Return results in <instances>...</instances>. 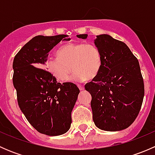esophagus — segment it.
Segmentation results:
<instances>
[{
	"mask_svg": "<svg viewBox=\"0 0 155 155\" xmlns=\"http://www.w3.org/2000/svg\"><path fill=\"white\" fill-rule=\"evenodd\" d=\"M78 87H79L80 91L84 90V88H85V87H84L83 85H78Z\"/></svg>",
	"mask_w": 155,
	"mask_h": 155,
	"instance_id": "esophagus-1",
	"label": "esophagus"
}]
</instances>
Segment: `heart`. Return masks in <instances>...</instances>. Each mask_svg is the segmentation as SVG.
<instances>
[{"label": "heart", "instance_id": "b5f03b06", "mask_svg": "<svg viewBox=\"0 0 155 155\" xmlns=\"http://www.w3.org/2000/svg\"><path fill=\"white\" fill-rule=\"evenodd\" d=\"M58 58H49L46 68L58 79L67 82L72 72L73 79L82 82L94 79L98 76L103 66L100 49L91 43H68L56 52Z\"/></svg>", "mask_w": 155, "mask_h": 155}]
</instances>
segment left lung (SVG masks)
<instances>
[{
	"instance_id": "1",
	"label": "left lung",
	"mask_w": 155,
	"mask_h": 155,
	"mask_svg": "<svg viewBox=\"0 0 155 155\" xmlns=\"http://www.w3.org/2000/svg\"><path fill=\"white\" fill-rule=\"evenodd\" d=\"M78 38L86 39L87 34ZM103 66L85 85L91 95L93 121L99 129L119 131L130 126L138 115L144 97V82L140 64L124 43L109 34L97 36Z\"/></svg>"
}]
</instances>
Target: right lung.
<instances>
[{"label": "right lung", "mask_w": 155, "mask_h": 155, "mask_svg": "<svg viewBox=\"0 0 155 155\" xmlns=\"http://www.w3.org/2000/svg\"><path fill=\"white\" fill-rule=\"evenodd\" d=\"M68 35H38L28 42L12 63V82L18 106L25 118L38 132L59 136L69 130L71 112L79 89L72 82L61 84L44 70L48 52Z\"/></svg>", "instance_id": "1"}]
</instances>
